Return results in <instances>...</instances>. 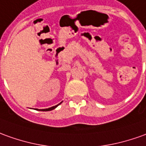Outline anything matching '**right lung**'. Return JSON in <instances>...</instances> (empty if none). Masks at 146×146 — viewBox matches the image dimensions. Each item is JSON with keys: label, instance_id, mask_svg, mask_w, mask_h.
Listing matches in <instances>:
<instances>
[{"label": "right lung", "instance_id": "1", "mask_svg": "<svg viewBox=\"0 0 146 146\" xmlns=\"http://www.w3.org/2000/svg\"><path fill=\"white\" fill-rule=\"evenodd\" d=\"M61 102H60V103H59L58 105L54 106H52V107H50V108H48V109H43V110H43V111H49V110H54L55 108H56V107H57L58 106L60 105V104H61Z\"/></svg>", "mask_w": 146, "mask_h": 146}]
</instances>
